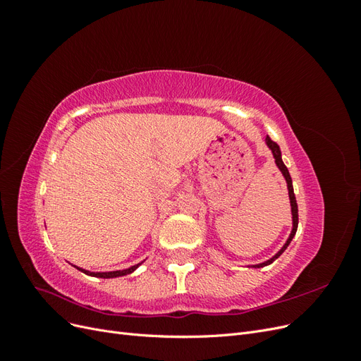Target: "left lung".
Segmentation results:
<instances>
[{"instance_id":"left-lung-1","label":"left lung","mask_w":361,"mask_h":361,"mask_svg":"<svg viewBox=\"0 0 361 361\" xmlns=\"http://www.w3.org/2000/svg\"><path fill=\"white\" fill-rule=\"evenodd\" d=\"M267 145H268V147L272 150V155H274V159H276L277 167L280 169V171L283 173V176H285V179H286V182H288L289 199H290V206H292V223H293V227H292V232H290V235H289V239L286 241V244L281 247V250L279 251V253H277L274 257H271L269 260L264 262V264L253 265L255 268H262V267H267V265L272 264V262H274V260H276V259L283 253V251H285V250L288 248V245L290 244L292 238L295 236V233H297V228H298V204H297V199H295V194H293V187H292L290 174H289V171H288V167H286L285 164H283V161H281V152H280V147H279V145L276 143V141H272V140L267 135Z\"/></svg>"}]
</instances>
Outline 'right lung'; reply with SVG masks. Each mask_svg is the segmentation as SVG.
Here are the masks:
<instances>
[{"label": "right lung", "instance_id": "add662e5", "mask_svg": "<svg viewBox=\"0 0 361 361\" xmlns=\"http://www.w3.org/2000/svg\"><path fill=\"white\" fill-rule=\"evenodd\" d=\"M138 265H141V264H138ZM138 265H134V267H130V268H128V269H122V271H111V272H90V271H85V269L78 268V267H75V265H73V267H75V268H78L80 271H82L84 274H87V276L101 277V279H114V277H120V276L130 274V272L135 271V269L138 268Z\"/></svg>", "mask_w": 361, "mask_h": 361}]
</instances>
